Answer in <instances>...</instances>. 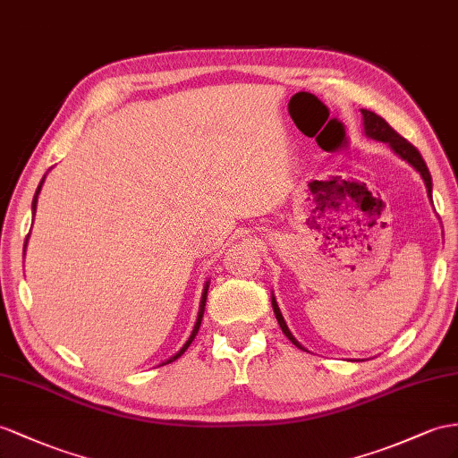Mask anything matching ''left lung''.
Masks as SVG:
<instances>
[{
    "instance_id": "obj_1",
    "label": "left lung",
    "mask_w": 458,
    "mask_h": 458,
    "mask_svg": "<svg viewBox=\"0 0 458 458\" xmlns=\"http://www.w3.org/2000/svg\"><path fill=\"white\" fill-rule=\"evenodd\" d=\"M361 114H363V125H366V135L371 137V139L383 140V143H389L391 148L396 152V155H401L404 160H408L410 164H412V166L420 172L421 178H424L426 187H428V195L431 197V175H429V170L426 166L424 158H421V155H420V150L412 143H408V140L403 135H398L394 129L383 120L381 115H377L375 112H369V110H361ZM273 310H275V315H276V321L280 325V329H283V333L290 338L292 344H296L298 348H301L298 344L296 338L292 336V333L288 331V327H286V323L283 319V315H280V310L276 306L275 298H273Z\"/></svg>"
}]
</instances>
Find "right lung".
Wrapping results in <instances>:
<instances>
[{"instance_id": "add662e5", "label": "right lung", "mask_w": 458, "mask_h": 458, "mask_svg": "<svg viewBox=\"0 0 458 458\" xmlns=\"http://www.w3.org/2000/svg\"><path fill=\"white\" fill-rule=\"evenodd\" d=\"M44 182V180H42ZM42 182H40V185H38V190H37V193H34V199H32V210H37V197H38V193H40V187H42ZM207 290H208V283H207V286H205V292H203V300H201V310H199V318H197V323H195V329H193V333H191V336H190V341H187L185 344H183V348L178 352V354H175L174 358H170L166 363H170V361H174V360H178L183 352L190 348V344L193 343V338H195V335H197V331H199V327H201V319H203V311H205V301H207Z\"/></svg>"}]
</instances>
